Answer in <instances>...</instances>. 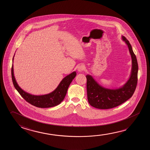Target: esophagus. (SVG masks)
Listing matches in <instances>:
<instances>
[{"instance_id":"esophagus-1","label":"esophagus","mask_w":150,"mask_h":150,"mask_svg":"<svg viewBox=\"0 0 150 150\" xmlns=\"http://www.w3.org/2000/svg\"><path fill=\"white\" fill-rule=\"evenodd\" d=\"M77 69V71H83V70L85 69V67L83 65L81 64V65H79V66H78Z\"/></svg>"}]
</instances>
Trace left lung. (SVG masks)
Returning <instances> with one entry per match:
<instances>
[{"mask_svg":"<svg viewBox=\"0 0 150 150\" xmlns=\"http://www.w3.org/2000/svg\"><path fill=\"white\" fill-rule=\"evenodd\" d=\"M122 38L128 45L132 59L130 78L120 88L112 89L100 86L92 76L87 75V98L89 104L95 108L100 109L114 108L128 100L134 93L138 82V62L129 41L124 36H122Z\"/></svg>","mask_w":150,"mask_h":150,"instance_id":"8db88e82","label":"left lung"}]
</instances>
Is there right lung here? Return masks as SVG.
<instances>
[{
	"label": "right lung",
	"mask_w": 150,
	"mask_h": 150,
	"mask_svg": "<svg viewBox=\"0 0 150 150\" xmlns=\"http://www.w3.org/2000/svg\"><path fill=\"white\" fill-rule=\"evenodd\" d=\"M13 57L12 62L13 61ZM76 75V71H73L71 74H69V75L65 77L62 80L57 88L51 93L44 95L35 96L28 93L20 88L18 85L14 76L13 64L11 67L12 82L15 88L16 89V90L19 92L20 95L22 96V98L25 100L27 101L28 103L31 104L32 105L39 108H50L59 105L63 100L66 96L69 86Z\"/></svg>",
	"instance_id": "add662e5"
}]
</instances>
